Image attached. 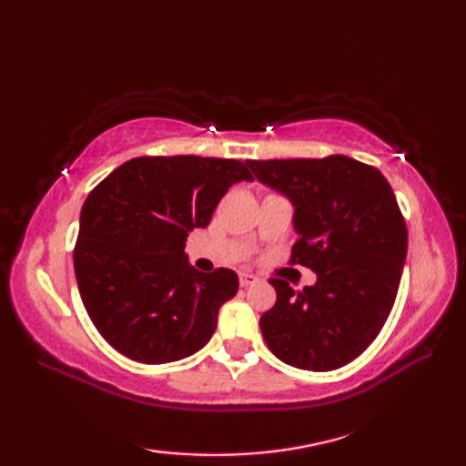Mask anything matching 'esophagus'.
<instances>
[{
	"mask_svg": "<svg viewBox=\"0 0 466 466\" xmlns=\"http://www.w3.org/2000/svg\"><path fill=\"white\" fill-rule=\"evenodd\" d=\"M258 282V279H256L254 274H248V272H240V286H252Z\"/></svg>",
	"mask_w": 466,
	"mask_h": 466,
	"instance_id": "1",
	"label": "esophagus"
}]
</instances>
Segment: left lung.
<instances>
[{
  "label": "left lung",
  "instance_id": "left-lung-1",
  "mask_svg": "<svg viewBox=\"0 0 466 466\" xmlns=\"http://www.w3.org/2000/svg\"><path fill=\"white\" fill-rule=\"evenodd\" d=\"M246 166L292 204V262L316 274L299 294L270 280L276 304L260 319L264 340L294 369H340L369 349L397 299L409 236L392 187L346 156Z\"/></svg>",
  "mask_w": 466,
  "mask_h": 466
}]
</instances>
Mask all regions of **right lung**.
<instances>
[{
  "label": "right lung",
  "mask_w": 466,
  "mask_h": 466,
  "mask_svg": "<svg viewBox=\"0 0 466 466\" xmlns=\"http://www.w3.org/2000/svg\"><path fill=\"white\" fill-rule=\"evenodd\" d=\"M238 182H252L238 160L134 157L87 196L76 280L87 316L117 352L166 364L212 339L218 310L238 292V276L196 270L184 248L187 234L210 224L218 202Z\"/></svg>",
  "instance_id": "1"
}]
</instances>
